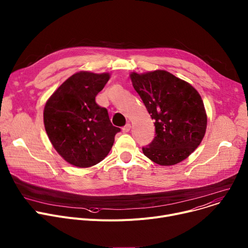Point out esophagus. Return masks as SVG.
Listing matches in <instances>:
<instances>
[{
	"instance_id": "esophagus-1",
	"label": "esophagus",
	"mask_w": 248,
	"mask_h": 248,
	"mask_svg": "<svg viewBox=\"0 0 248 248\" xmlns=\"http://www.w3.org/2000/svg\"><path fill=\"white\" fill-rule=\"evenodd\" d=\"M122 130H123V133H128V131L130 130V124H126L123 128H122Z\"/></svg>"
}]
</instances>
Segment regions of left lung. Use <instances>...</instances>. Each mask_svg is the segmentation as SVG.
<instances>
[{"label": "left lung", "instance_id": "8db88e82", "mask_svg": "<svg viewBox=\"0 0 248 248\" xmlns=\"http://www.w3.org/2000/svg\"><path fill=\"white\" fill-rule=\"evenodd\" d=\"M130 79L155 120V137L142 153L160 166H173L195 151L205 135L207 117L201 94L172 74L131 73Z\"/></svg>", "mask_w": 248, "mask_h": 248}]
</instances>
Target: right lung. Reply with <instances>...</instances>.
I'll return each instance as SVG.
<instances>
[{"label": "right lung", "mask_w": 248, "mask_h": 248, "mask_svg": "<svg viewBox=\"0 0 248 248\" xmlns=\"http://www.w3.org/2000/svg\"><path fill=\"white\" fill-rule=\"evenodd\" d=\"M108 79V73L78 72L63 81L46 103V135L59 155L75 167L90 168L102 161L121 131L111 124L108 109L95 103Z\"/></svg>", "instance_id": "obj_1"}]
</instances>
